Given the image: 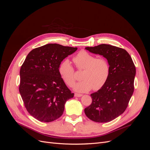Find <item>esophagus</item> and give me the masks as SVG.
Listing matches in <instances>:
<instances>
[{"label": "esophagus", "instance_id": "esophagus-1", "mask_svg": "<svg viewBox=\"0 0 150 150\" xmlns=\"http://www.w3.org/2000/svg\"><path fill=\"white\" fill-rule=\"evenodd\" d=\"M82 96H83V94H78V93H75L74 94L75 97H81Z\"/></svg>", "mask_w": 150, "mask_h": 150}]
</instances>
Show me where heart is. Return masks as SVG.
I'll use <instances>...</instances> for the list:
<instances>
[{
  "label": "heart",
  "instance_id": "heart-1",
  "mask_svg": "<svg viewBox=\"0 0 150 150\" xmlns=\"http://www.w3.org/2000/svg\"><path fill=\"white\" fill-rule=\"evenodd\" d=\"M73 61L77 69L83 70V80L74 86L76 91L86 93L93 88L98 91L106 84L110 76V66L106 59L96 57L87 51H81L73 58ZM58 71L67 86L74 84L76 79L74 69L69 60L62 61Z\"/></svg>",
  "mask_w": 150,
  "mask_h": 150
}]
</instances>
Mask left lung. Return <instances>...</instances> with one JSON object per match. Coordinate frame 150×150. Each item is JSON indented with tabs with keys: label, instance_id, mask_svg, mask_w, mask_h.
Here are the masks:
<instances>
[{
	"label": "left lung",
	"instance_id": "obj_1",
	"mask_svg": "<svg viewBox=\"0 0 150 150\" xmlns=\"http://www.w3.org/2000/svg\"><path fill=\"white\" fill-rule=\"evenodd\" d=\"M85 49L106 59L110 76L101 89L91 94L92 103L84 109V112L93 121L110 122L128 107L134 91L135 66L128 52L122 48L103 44Z\"/></svg>",
	"mask_w": 150,
	"mask_h": 150
}]
</instances>
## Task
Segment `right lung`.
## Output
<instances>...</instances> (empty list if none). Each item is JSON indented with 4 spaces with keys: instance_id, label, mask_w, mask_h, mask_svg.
Here are the masks:
<instances>
[{
    "instance_id": "1",
    "label": "right lung",
    "mask_w": 150,
    "mask_h": 150,
    "mask_svg": "<svg viewBox=\"0 0 150 150\" xmlns=\"http://www.w3.org/2000/svg\"><path fill=\"white\" fill-rule=\"evenodd\" d=\"M77 47L48 44L28 54L20 70L19 92L27 111L41 122H51L63 114L66 102L74 96L59 73L64 59Z\"/></svg>"
}]
</instances>
